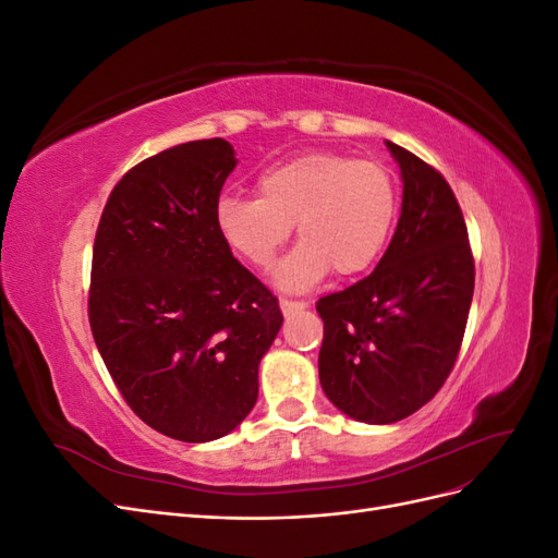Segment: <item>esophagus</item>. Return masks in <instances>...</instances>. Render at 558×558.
I'll use <instances>...</instances> for the list:
<instances>
[{"label": "esophagus", "mask_w": 558, "mask_h": 558, "mask_svg": "<svg viewBox=\"0 0 558 558\" xmlns=\"http://www.w3.org/2000/svg\"><path fill=\"white\" fill-rule=\"evenodd\" d=\"M279 307H281V312L289 316V314H293V312H300V310H305L307 307V302H302V300H289V298H281L279 300Z\"/></svg>", "instance_id": "obj_1"}]
</instances>
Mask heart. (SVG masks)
<instances>
[{"mask_svg":"<svg viewBox=\"0 0 558 558\" xmlns=\"http://www.w3.org/2000/svg\"><path fill=\"white\" fill-rule=\"evenodd\" d=\"M258 195H223L216 228L240 258L265 269L295 223L302 242L277 269V281L291 291L310 289L330 269L356 277L373 267L398 214L396 181L384 165L330 150L267 167Z\"/></svg>","mask_w":558,"mask_h":558,"instance_id":"heart-1","label":"heart"}]
</instances>
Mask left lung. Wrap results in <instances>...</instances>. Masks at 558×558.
Listing matches in <instances>:
<instances>
[{
    "mask_svg": "<svg viewBox=\"0 0 558 558\" xmlns=\"http://www.w3.org/2000/svg\"><path fill=\"white\" fill-rule=\"evenodd\" d=\"M402 209L375 272L316 302L324 318L318 379L363 424H396L440 391L459 356L475 260L445 177L393 142Z\"/></svg>",
    "mask_w": 558,
    "mask_h": 558,
    "instance_id": "obj_1",
    "label": "left lung"
}]
</instances>
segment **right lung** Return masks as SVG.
Wrapping results in <instances>:
<instances>
[{"label": "right lung", "mask_w": 558, "mask_h": 558, "mask_svg": "<svg viewBox=\"0 0 558 558\" xmlns=\"http://www.w3.org/2000/svg\"><path fill=\"white\" fill-rule=\"evenodd\" d=\"M234 165L221 137L146 158L116 183L95 234V344L130 410L181 442L242 424L283 324L277 298L216 228Z\"/></svg>", "instance_id": "obj_1"}]
</instances>
